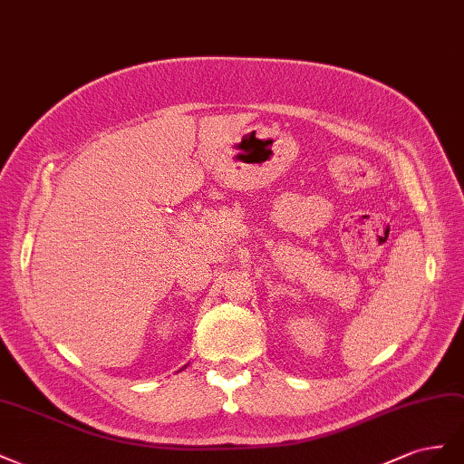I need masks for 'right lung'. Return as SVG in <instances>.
<instances>
[{
    "mask_svg": "<svg viewBox=\"0 0 464 464\" xmlns=\"http://www.w3.org/2000/svg\"><path fill=\"white\" fill-rule=\"evenodd\" d=\"M184 367H187V365H184Z\"/></svg>",
    "mask_w": 464,
    "mask_h": 464,
    "instance_id": "right-lung-1",
    "label": "right lung"
}]
</instances>
